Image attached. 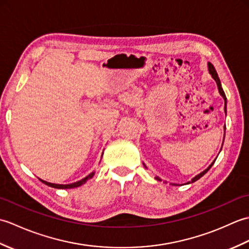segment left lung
<instances>
[{
	"mask_svg": "<svg viewBox=\"0 0 249 249\" xmlns=\"http://www.w3.org/2000/svg\"><path fill=\"white\" fill-rule=\"evenodd\" d=\"M208 67H209V72L211 73V75H212V77H213V79L214 80L216 81V84H217V88H218V91H219V94L221 95V96H223V98L225 99V112L227 113V97H226V94H225V92H224V89H223V88H221V83H220V80H219V78H218V75H217V72H216V70H215V67L211 64V63H208ZM225 129H226V127H225ZM224 139H225V137H224ZM215 160L211 163V165L205 169L204 171H202L201 173H199L198 176H196L192 181L190 182H188V183H186V184H189V183H194V182H196L197 181V179H199L201 177H203L204 174L208 172L210 169H211V167H212L213 165H214V162H215ZM145 167V166H144ZM156 179H158V181H161V178H160L158 177H156L155 178ZM170 184H172V183H170ZM172 185H177V184H172Z\"/></svg>",
	"mask_w": 249,
	"mask_h": 249,
	"instance_id": "obj_1",
	"label": "left lung"
}]
</instances>
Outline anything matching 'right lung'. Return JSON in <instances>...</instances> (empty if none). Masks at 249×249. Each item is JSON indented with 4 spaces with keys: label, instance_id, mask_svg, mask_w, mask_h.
<instances>
[{
    "label": "right lung",
    "instance_id": "obj_1",
    "mask_svg": "<svg viewBox=\"0 0 249 249\" xmlns=\"http://www.w3.org/2000/svg\"><path fill=\"white\" fill-rule=\"evenodd\" d=\"M93 176H94V172H92V173H89L88 177H86L84 178H82V179H80V181H78V182H75V183H71V184H65V185H63V184H54V183H49V182H46V181H44V179H40L41 182H43L44 184H46V185H48V186H50V187H53V188H59V189H67V188H75V187H79V186H81L82 184H84L86 183L88 179H89V178H93Z\"/></svg>",
    "mask_w": 249,
    "mask_h": 249
}]
</instances>
